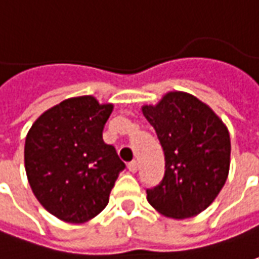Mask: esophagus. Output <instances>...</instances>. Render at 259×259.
Here are the masks:
<instances>
[{
    "instance_id": "esophagus-1",
    "label": "esophagus",
    "mask_w": 259,
    "mask_h": 259,
    "mask_svg": "<svg viewBox=\"0 0 259 259\" xmlns=\"http://www.w3.org/2000/svg\"><path fill=\"white\" fill-rule=\"evenodd\" d=\"M127 169H129L132 174H135V172H138V162L136 160H133V162H130L129 165H127Z\"/></svg>"
}]
</instances>
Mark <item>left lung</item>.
Here are the masks:
<instances>
[{"instance_id":"1","label":"left lung","mask_w":259,"mask_h":259,"mask_svg":"<svg viewBox=\"0 0 259 259\" xmlns=\"http://www.w3.org/2000/svg\"><path fill=\"white\" fill-rule=\"evenodd\" d=\"M165 155V175L146 189L149 203L169 218L205 210L225 185L231 142L227 127L206 104L188 93H167L157 106H145Z\"/></svg>"}]
</instances>
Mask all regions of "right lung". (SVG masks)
Masks as SVG:
<instances>
[{
    "instance_id": "1",
    "label": "right lung",
    "mask_w": 259,
    "mask_h": 259,
    "mask_svg": "<svg viewBox=\"0 0 259 259\" xmlns=\"http://www.w3.org/2000/svg\"><path fill=\"white\" fill-rule=\"evenodd\" d=\"M113 110L92 96L61 102L41 114L25 139L24 159L35 198L51 215L80 224L109 203L126 165L103 142Z\"/></svg>"
}]
</instances>
